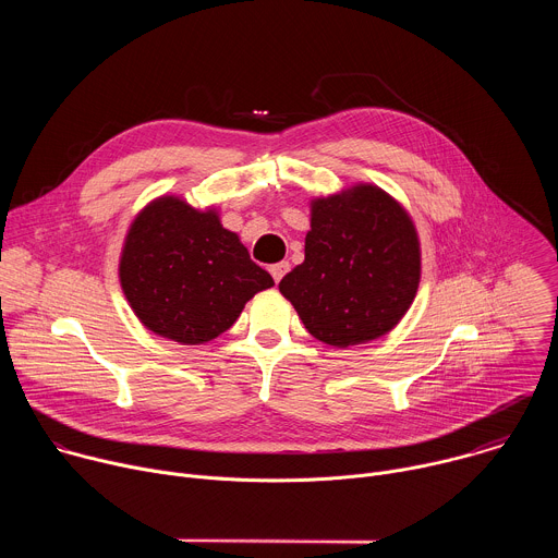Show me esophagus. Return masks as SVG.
Masks as SVG:
<instances>
[{
    "mask_svg": "<svg viewBox=\"0 0 558 558\" xmlns=\"http://www.w3.org/2000/svg\"><path fill=\"white\" fill-rule=\"evenodd\" d=\"M287 271H289V263L287 260H282V263H276V265H271L269 267V274L274 276V280H276V284L287 276Z\"/></svg>",
    "mask_w": 558,
    "mask_h": 558,
    "instance_id": "34e87169",
    "label": "esophagus"
}]
</instances>
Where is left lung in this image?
Returning <instances> with one entry per match:
<instances>
[{
  "label": "left lung",
  "mask_w": 558,
  "mask_h": 558,
  "mask_svg": "<svg viewBox=\"0 0 558 558\" xmlns=\"http://www.w3.org/2000/svg\"><path fill=\"white\" fill-rule=\"evenodd\" d=\"M420 274L411 216L384 190L362 183L311 203L304 263L278 287L315 340L347 349L402 320Z\"/></svg>",
  "instance_id": "obj_1"
}]
</instances>
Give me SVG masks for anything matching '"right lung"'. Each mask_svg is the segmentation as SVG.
<instances>
[{
	"mask_svg": "<svg viewBox=\"0 0 558 558\" xmlns=\"http://www.w3.org/2000/svg\"><path fill=\"white\" fill-rule=\"evenodd\" d=\"M119 280L143 327L181 344L218 338L274 287L216 209H194L179 196L156 198L134 218Z\"/></svg>",
	"mask_w": 558,
	"mask_h": 558,
	"instance_id": "add662e5",
	"label": "right lung"
}]
</instances>
